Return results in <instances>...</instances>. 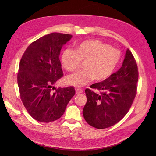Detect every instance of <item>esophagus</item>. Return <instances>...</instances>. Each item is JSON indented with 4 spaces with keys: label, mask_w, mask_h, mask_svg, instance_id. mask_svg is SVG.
Returning <instances> with one entry per match:
<instances>
[{
    "label": "esophagus",
    "mask_w": 156,
    "mask_h": 156,
    "mask_svg": "<svg viewBox=\"0 0 156 156\" xmlns=\"http://www.w3.org/2000/svg\"><path fill=\"white\" fill-rule=\"evenodd\" d=\"M83 92V91L81 89H76V94H82Z\"/></svg>",
    "instance_id": "34e87169"
}]
</instances>
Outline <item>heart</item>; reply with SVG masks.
I'll use <instances>...</instances> for the list:
<instances>
[{"mask_svg":"<svg viewBox=\"0 0 156 156\" xmlns=\"http://www.w3.org/2000/svg\"><path fill=\"white\" fill-rule=\"evenodd\" d=\"M120 58V52L117 49L98 40H87L76 45V51L67 49L60 56L62 67L68 72H73L84 62L82 72H78L65 78L68 85L80 87L94 79L100 82L112 74Z\"/></svg>","mask_w":156,"mask_h":156,"instance_id":"b5f03b06","label":"heart"}]
</instances>
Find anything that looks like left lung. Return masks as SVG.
I'll list each match as a JSON object with an SVG mask.
<instances>
[{
	"mask_svg": "<svg viewBox=\"0 0 156 156\" xmlns=\"http://www.w3.org/2000/svg\"><path fill=\"white\" fill-rule=\"evenodd\" d=\"M138 69L136 60L127 49L122 67L104 81L85 89L87 102L83 108L84 120L96 129L115 125L129 112L137 91Z\"/></svg>",
	"mask_w": 156,
	"mask_h": 156,
	"instance_id": "obj_1",
	"label": "left lung"
}]
</instances>
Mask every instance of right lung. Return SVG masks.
Here are the masks:
<instances>
[{
	"label": "right lung",
	"mask_w": 156,
	"mask_h": 156,
	"mask_svg": "<svg viewBox=\"0 0 156 156\" xmlns=\"http://www.w3.org/2000/svg\"><path fill=\"white\" fill-rule=\"evenodd\" d=\"M72 38L70 34H47L30 44L21 58L18 73L20 98L30 115L39 122L59 119L75 95L73 87L56 89L54 86L63 76L60 50Z\"/></svg>",
	"instance_id": "right-lung-1"
}]
</instances>
